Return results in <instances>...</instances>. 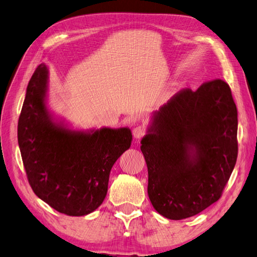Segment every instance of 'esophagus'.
<instances>
[{
  "mask_svg": "<svg viewBox=\"0 0 257 257\" xmlns=\"http://www.w3.org/2000/svg\"><path fill=\"white\" fill-rule=\"evenodd\" d=\"M146 134V130L144 126H136L133 131V135L136 139L142 138Z\"/></svg>",
  "mask_w": 257,
  "mask_h": 257,
  "instance_id": "34e87169",
  "label": "esophagus"
}]
</instances>
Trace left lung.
Here are the masks:
<instances>
[{"label":"left lung","instance_id":"1","mask_svg":"<svg viewBox=\"0 0 257 257\" xmlns=\"http://www.w3.org/2000/svg\"><path fill=\"white\" fill-rule=\"evenodd\" d=\"M237 115L221 79L183 89L152 113L141 149L148 195L161 215L186 219L219 200L237 161Z\"/></svg>","mask_w":257,"mask_h":257}]
</instances>
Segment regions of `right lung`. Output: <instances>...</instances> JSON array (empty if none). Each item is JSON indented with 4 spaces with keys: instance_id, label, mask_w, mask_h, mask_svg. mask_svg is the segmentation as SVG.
<instances>
[{
    "instance_id": "1",
    "label": "right lung",
    "mask_w": 257,
    "mask_h": 257,
    "mask_svg": "<svg viewBox=\"0 0 257 257\" xmlns=\"http://www.w3.org/2000/svg\"><path fill=\"white\" fill-rule=\"evenodd\" d=\"M48 68L31 77L18 121V144L29 183L57 211L87 215L104 201L110 170L130 149L128 127L87 131L68 127L47 107Z\"/></svg>"
}]
</instances>
